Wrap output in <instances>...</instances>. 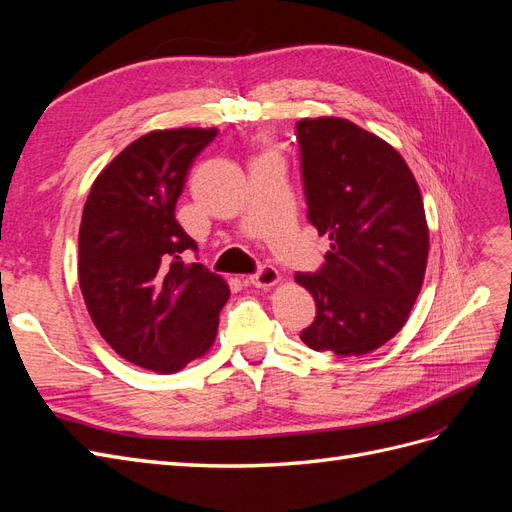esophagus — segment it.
I'll return each instance as SVG.
<instances>
[{
    "mask_svg": "<svg viewBox=\"0 0 512 512\" xmlns=\"http://www.w3.org/2000/svg\"><path fill=\"white\" fill-rule=\"evenodd\" d=\"M247 282L256 288H269L280 282V273H277V269H273L271 265H260L256 273L247 277Z\"/></svg>",
    "mask_w": 512,
    "mask_h": 512,
    "instance_id": "obj_1",
    "label": "esophagus"
}]
</instances>
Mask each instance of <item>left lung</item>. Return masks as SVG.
Segmentation results:
<instances>
[{
    "label": "left lung",
    "mask_w": 512,
    "mask_h": 512,
    "mask_svg": "<svg viewBox=\"0 0 512 512\" xmlns=\"http://www.w3.org/2000/svg\"><path fill=\"white\" fill-rule=\"evenodd\" d=\"M307 220L331 245L316 273H297L316 301L301 331L312 350L361 356L404 327L421 292L429 232L421 190L382 138L337 117L297 121Z\"/></svg>",
    "instance_id": "8db88e82"
}]
</instances>
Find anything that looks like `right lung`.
<instances>
[{
    "mask_svg": "<svg viewBox=\"0 0 512 512\" xmlns=\"http://www.w3.org/2000/svg\"><path fill=\"white\" fill-rule=\"evenodd\" d=\"M218 130L136 138L91 185L79 230V282L100 335L123 359L160 374L205 354L228 286L200 262L175 220L190 166Z\"/></svg>",
    "mask_w": 512,
    "mask_h": 512,
    "instance_id": "1",
    "label": "right lung"
}]
</instances>
